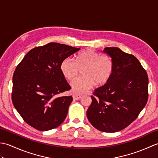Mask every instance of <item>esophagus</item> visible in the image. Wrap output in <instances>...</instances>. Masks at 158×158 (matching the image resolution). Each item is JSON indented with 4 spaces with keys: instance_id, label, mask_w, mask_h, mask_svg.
I'll return each mask as SVG.
<instances>
[{
    "instance_id": "1",
    "label": "esophagus",
    "mask_w": 158,
    "mask_h": 158,
    "mask_svg": "<svg viewBox=\"0 0 158 158\" xmlns=\"http://www.w3.org/2000/svg\"><path fill=\"white\" fill-rule=\"evenodd\" d=\"M81 96L80 94H73V100H79L80 98H81Z\"/></svg>"
}]
</instances>
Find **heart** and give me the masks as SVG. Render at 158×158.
Instances as JSON below:
<instances>
[{"instance_id": "b5f03b06", "label": "heart", "mask_w": 158, "mask_h": 158, "mask_svg": "<svg viewBox=\"0 0 158 158\" xmlns=\"http://www.w3.org/2000/svg\"><path fill=\"white\" fill-rule=\"evenodd\" d=\"M112 58L107 54H100L93 49H87L77 56L76 60L66 58L62 60L60 70L66 79L72 80L83 69L84 75L77 77L71 83L76 94H82L95 84L102 85L108 82L113 72Z\"/></svg>"}]
</instances>
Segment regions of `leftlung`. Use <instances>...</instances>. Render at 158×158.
Returning a JSON list of instances; mask_svg holds the SVG:
<instances>
[{"label":"left lung","mask_w":158,"mask_h":158,"mask_svg":"<svg viewBox=\"0 0 158 158\" xmlns=\"http://www.w3.org/2000/svg\"><path fill=\"white\" fill-rule=\"evenodd\" d=\"M104 52L113 60L110 79L96 89L87 117L92 125L104 132H116L128 126L148 100V75L135 56L117 48H106Z\"/></svg>","instance_id":"1"}]
</instances>
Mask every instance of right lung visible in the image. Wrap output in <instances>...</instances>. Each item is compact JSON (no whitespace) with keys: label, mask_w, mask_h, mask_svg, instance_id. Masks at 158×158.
<instances>
[{"label":"right lung","mask_w":158,"mask_h":158,"mask_svg":"<svg viewBox=\"0 0 158 158\" xmlns=\"http://www.w3.org/2000/svg\"><path fill=\"white\" fill-rule=\"evenodd\" d=\"M79 49L49 43L32 49L17 66L13 76L11 99L28 125L47 131L58 127L64 121L73 97L57 96L71 89L60 64Z\"/></svg>","instance_id":"obj_1"}]
</instances>
